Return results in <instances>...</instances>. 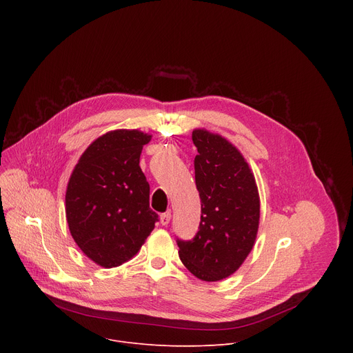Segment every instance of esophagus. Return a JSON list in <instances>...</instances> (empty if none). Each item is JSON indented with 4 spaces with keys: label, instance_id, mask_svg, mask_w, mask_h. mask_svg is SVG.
<instances>
[{
    "label": "esophagus",
    "instance_id": "obj_1",
    "mask_svg": "<svg viewBox=\"0 0 353 353\" xmlns=\"http://www.w3.org/2000/svg\"><path fill=\"white\" fill-rule=\"evenodd\" d=\"M170 218H172L170 212H165V214H162V215H161V223H162L163 226H166V225L170 222Z\"/></svg>",
    "mask_w": 353,
    "mask_h": 353
}]
</instances>
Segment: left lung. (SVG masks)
I'll list each match as a JSON object with an SVG mask.
<instances>
[{
  "instance_id": "obj_1",
  "label": "left lung",
  "mask_w": 353,
  "mask_h": 353,
  "mask_svg": "<svg viewBox=\"0 0 353 353\" xmlns=\"http://www.w3.org/2000/svg\"><path fill=\"white\" fill-rule=\"evenodd\" d=\"M192 142L201 222L192 240H177L179 257L198 279L216 282L234 274L253 250L260 195L253 172L232 142L205 128L192 131Z\"/></svg>"
}]
</instances>
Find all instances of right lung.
Listing matches in <instances>:
<instances>
[{
  "instance_id": "right-lung-1",
  "label": "right lung",
  "mask_w": 353,
  "mask_h": 353,
  "mask_svg": "<svg viewBox=\"0 0 353 353\" xmlns=\"http://www.w3.org/2000/svg\"><path fill=\"white\" fill-rule=\"evenodd\" d=\"M150 138L139 130L109 131L85 149L70 176L65 216L71 236L103 268L131 260L158 222L139 168Z\"/></svg>"
}]
</instances>
